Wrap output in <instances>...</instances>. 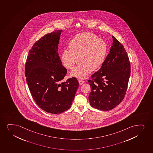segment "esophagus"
<instances>
[{
    "label": "esophagus",
    "instance_id": "esophagus-1",
    "mask_svg": "<svg viewBox=\"0 0 153 153\" xmlns=\"http://www.w3.org/2000/svg\"><path fill=\"white\" fill-rule=\"evenodd\" d=\"M78 81H79V84H80V85H82L83 83H84V82H85V81L82 80H81V79H79Z\"/></svg>",
    "mask_w": 153,
    "mask_h": 153
}]
</instances>
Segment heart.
<instances>
[{
    "mask_svg": "<svg viewBox=\"0 0 153 153\" xmlns=\"http://www.w3.org/2000/svg\"><path fill=\"white\" fill-rule=\"evenodd\" d=\"M70 49H64L61 54V60L64 66L73 70L76 64L81 63L72 73L80 78H85L90 71L100 67L106 57L107 47L106 43L92 33L85 32L75 36L69 43Z\"/></svg>",
    "mask_w": 153,
    "mask_h": 153,
    "instance_id": "obj_1",
    "label": "heart"
}]
</instances>
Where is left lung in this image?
<instances>
[{
	"instance_id": "8db88e82",
	"label": "left lung",
	"mask_w": 153,
	"mask_h": 153,
	"mask_svg": "<svg viewBox=\"0 0 153 153\" xmlns=\"http://www.w3.org/2000/svg\"><path fill=\"white\" fill-rule=\"evenodd\" d=\"M110 53L101 68L88 80L91 106L102 111L112 109L124 98L130 77V63L123 45L113 36Z\"/></svg>"
}]
</instances>
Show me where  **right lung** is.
I'll return each instance as SVG.
<instances>
[{
    "instance_id": "obj_1",
    "label": "right lung",
    "mask_w": 153,
    "mask_h": 153,
    "mask_svg": "<svg viewBox=\"0 0 153 153\" xmlns=\"http://www.w3.org/2000/svg\"><path fill=\"white\" fill-rule=\"evenodd\" d=\"M61 32L55 30L35 42L25 64V76L32 97L41 109L52 114L71 107L79 87L74 77L61 81L67 73L58 51Z\"/></svg>"
}]
</instances>
